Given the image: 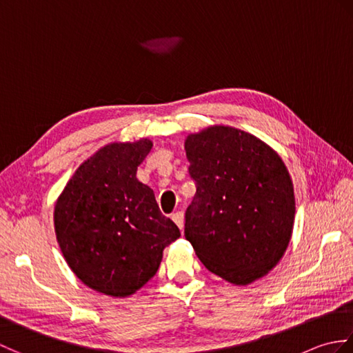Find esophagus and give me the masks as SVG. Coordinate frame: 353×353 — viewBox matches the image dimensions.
<instances>
[{"mask_svg":"<svg viewBox=\"0 0 353 353\" xmlns=\"http://www.w3.org/2000/svg\"><path fill=\"white\" fill-rule=\"evenodd\" d=\"M171 219H172V221H174V223L177 224V228L183 232V224H185V216H183V212H176V214H172V215H171Z\"/></svg>","mask_w":353,"mask_h":353,"instance_id":"1","label":"esophagus"}]
</instances>
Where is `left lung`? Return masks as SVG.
Masks as SVG:
<instances>
[{
  "instance_id": "1",
  "label": "left lung",
  "mask_w": 353,
  "mask_h": 353,
  "mask_svg": "<svg viewBox=\"0 0 353 353\" xmlns=\"http://www.w3.org/2000/svg\"><path fill=\"white\" fill-rule=\"evenodd\" d=\"M196 196L185 238L209 272L249 285L273 270L288 249L296 199L282 157L254 134L209 125L185 139Z\"/></svg>"
}]
</instances>
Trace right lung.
Instances as JSON below:
<instances>
[{"mask_svg": "<svg viewBox=\"0 0 353 353\" xmlns=\"http://www.w3.org/2000/svg\"><path fill=\"white\" fill-rule=\"evenodd\" d=\"M153 142H110L74 172L54 206V232L66 264L86 287L129 297L152 279L163 249L181 230L137 179Z\"/></svg>", "mask_w": 353, "mask_h": 353, "instance_id": "right-lung-1", "label": "right lung"}]
</instances>
